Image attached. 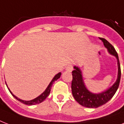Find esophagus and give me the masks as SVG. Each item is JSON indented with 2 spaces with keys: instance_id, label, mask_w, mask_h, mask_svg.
<instances>
[{
  "instance_id": "obj_1",
  "label": "esophagus",
  "mask_w": 124,
  "mask_h": 124,
  "mask_svg": "<svg viewBox=\"0 0 124 124\" xmlns=\"http://www.w3.org/2000/svg\"><path fill=\"white\" fill-rule=\"evenodd\" d=\"M66 70L67 71H71L72 70H73V66H72L71 64H69V65L66 66Z\"/></svg>"
}]
</instances>
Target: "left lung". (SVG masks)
Returning <instances> with one entry per match:
<instances>
[{
	"mask_svg": "<svg viewBox=\"0 0 124 124\" xmlns=\"http://www.w3.org/2000/svg\"><path fill=\"white\" fill-rule=\"evenodd\" d=\"M100 39L103 42L104 46L108 49L110 54L115 56L116 58H117L118 68V78L116 82L108 90L99 94H94L87 89L86 87L85 86L84 83L83 82L81 71L78 67L75 66V70L72 71V94L76 101L81 106L85 108H98L111 100L118 88L121 78V69L117 52L116 51L115 47L107 40L103 38H100Z\"/></svg>",
	"mask_w": 124,
	"mask_h": 124,
	"instance_id": "1",
	"label": "left lung"
}]
</instances>
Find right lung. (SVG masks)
Wrapping results in <instances>:
<instances>
[{
    "mask_svg": "<svg viewBox=\"0 0 124 124\" xmlns=\"http://www.w3.org/2000/svg\"><path fill=\"white\" fill-rule=\"evenodd\" d=\"M60 75H61V73H58L57 75L54 76V77L53 78V80H51V82H50V84H49V85L47 86V87L46 88V89L45 90V91L42 94H41L40 96H39L38 97H37L36 98L33 99V100H30V101H25V100H20V98H18V97H16V96H15L14 94H13L11 91L9 90V89L8 88L9 91V92L11 93L13 96H14L15 98H16V100H18V101H20V102H22L24 104H26V105H28V106H31V105H35V104H39L40 103H41L44 100L46 99V98L49 96V94L50 93V91H51V87H52V85L53 84V82H54L55 80H56L57 79H58L59 78H60Z\"/></svg>",
    "mask_w": 124,
    "mask_h": 124,
    "instance_id": "right-lung-1",
    "label": "right lung"
}]
</instances>
